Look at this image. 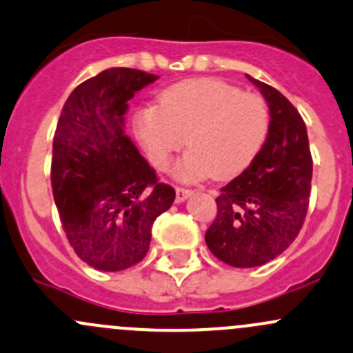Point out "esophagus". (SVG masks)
<instances>
[{"label":"esophagus","instance_id":"esophagus-1","mask_svg":"<svg viewBox=\"0 0 353 353\" xmlns=\"http://www.w3.org/2000/svg\"><path fill=\"white\" fill-rule=\"evenodd\" d=\"M192 194V189H186V188H176V203H183L186 201L189 196Z\"/></svg>","mask_w":353,"mask_h":353}]
</instances>
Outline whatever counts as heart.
Returning <instances> with one entry per match:
<instances>
[{"label": "heart", "mask_w": 353, "mask_h": 353, "mask_svg": "<svg viewBox=\"0 0 353 353\" xmlns=\"http://www.w3.org/2000/svg\"><path fill=\"white\" fill-rule=\"evenodd\" d=\"M133 125L155 169L169 167L186 137L189 150L176 167L179 179L213 174L232 179L264 147L269 108L262 96L221 79H191L162 92L157 106L140 108Z\"/></svg>", "instance_id": "obj_1"}]
</instances>
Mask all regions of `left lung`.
Returning a JSON list of instances; mask_svg holds the SVG:
<instances>
[{
    "mask_svg": "<svg viewBox=\"0 0 353 353\" xmlns=\"http://www.w3.org/2000/svg\"><path fill=\"white\" fill-rule=\"evenodd\" d=\"M270 111L262 150L221 188L218 214L205 239L211 254L232 267L264 265L283 254L304 223L313 159L299 111L276 88L247 76Z\"/></svg>",
    "mask_w": 353,
    "mask_h": 353,
    "instance_id": "obj_1",
    "label": "left lung"
}]
</instances>
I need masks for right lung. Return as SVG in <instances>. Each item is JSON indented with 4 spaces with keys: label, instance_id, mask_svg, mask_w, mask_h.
Instances as JSON below:
<instances>
[{
    "label": "right lung",
    "instance_id": "right-lung-1",
    "mask_svg": "<svg viewBox=\"0 0 353 353\" xmlns=\"http://www.w3.org/2000/svg\"><path fill=\"white\" fill-rule=\"evenodd\" d=\"M157 77L103 70L70 92L55 128L50 179L62 228L77 257L105 272L145 257L155 218L176 198L123 130L128 101Z\"/></svg>",
    "mask_w": 353,
    "mask_h": 353
}]
</instances>
